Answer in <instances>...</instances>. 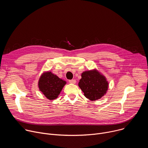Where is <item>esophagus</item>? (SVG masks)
<instances>
[{
  "instance_id": "1",
  "label": "esophagus",
  "mask_w": 148,
  "mask_h": 148,
  "mask_svg": "<svg viewBox=\"0 0 148 148\" xmlns=\"http://www.w3.org/2000/svg\"><path fill=\"white\" fill-rule=\"evenodd\" d=\"M69 82L70 83H71V84H75V82H76V80L75 79H71V80H70L69 81Z\"/></svg>"
}]
</instances>
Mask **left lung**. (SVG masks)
I'll return each instance as SVG.
<instances>
[{
  "label": "left lung",
  "mask_w": 148,
  "mask_h": 148,
  "mask_svg": "<svg viewBox=\"0 0 148 148\" xmlns=\"http://www.w3.org/2000/svg\"><path fill=\"white\" fill-rule=\"evenodd\" d=\"M108 85L105 77L95 69L83 72L78 82L84 96L91 101H96L103 96L108 90Z\"/></svg>",
  "instance_id": "1"
}]
</instances>
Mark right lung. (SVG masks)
<instances>
[{
	"instance_id": "obj_1",
	"label": "right lung",
	"mask_w": 148,
	"mask_h": 148,
	"mask_svg": "<svg viewBox=\"0 0 148 148\" xmlns=\"http://www.w3.org/2000/svg\"><path fill=\"white\" fill-rule=\"evenodd\" d=\"M66 81L60 78L51 71L45 72L40 76L38 86L40 91L49 100L56 99Z\"/></svg>"
}]
</instances>
